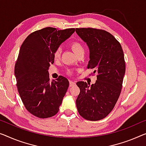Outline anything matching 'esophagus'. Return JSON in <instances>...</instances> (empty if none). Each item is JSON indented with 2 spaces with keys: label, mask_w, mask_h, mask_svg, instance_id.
Wrapping results in <instances>:
<instances>
[{
  "label": "esophagus",
  "mask_w": 146,
  "mask_h": 146,
  "mask_svg": "<svg viewBox=\"0 0 146 146\" xmlns=\"http://www.w3.org/2000/svg\"><path fill=\"white\" fill-rule=\"evenodd\" d=\"M75 85V82L72 81V80H70L69 81V86H73Z\"/></svg>",
  "instance_id": "34e87169"
}]
</instances>
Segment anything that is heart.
I'll return each mask as SVG.
<instances>
[{
    "mask_svg": "<svg viewBox=\"0 0 146 146\" xmlns=\"http://www.w3.org/2000/svg\"><path fill=\"white\" fill-rule=\"evenodd\" d=\"M71 47L72 48L73 51L74 52L76 55H79L80 54H84V47L82 45L81 42H79V41H73L71 42ZM62 52V49L61 47H58L57 48L55 49L54 51V58L55 60H58L61 57V54Z\"/></svg>",
    "mask_w": 146,
    "mask_h": 146,
    "instance_id": "obj_1",
    "label": "heart"
}]
</instances>
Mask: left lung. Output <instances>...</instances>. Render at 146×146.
Masks as SVG:
<instances>
[{"mask_svg": "<svg viewBox=\"0 0 146 146\" xmlns=\"http://www.w3.org/2000/svg\"><path fill=\"white\" fill-rule=\"evenodd\" d=\"M90 51L88 69L98 73L94 84L77 82L80 88L76 105L80 116L88 121H99L111 111L120 96L125 62L121 45L108 31L94 28H76Z\"/></svg>", "mask_w": 146, "mask_h": 146, "instance_id": "left-lung-1", "label": "left lung"}]
</instances>
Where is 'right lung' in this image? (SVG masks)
I'll return each instance as SVG.
<instances>
[{"label":"right lung","mask_w":146,"mask_h":146,"mask_svg":"<svg viewBox=\"0 0 146 146\" xmlns=\"http://www.w3.org/2000/svg\"><path fill=\"white\" fill-rule=\"evenodd\" d=\"M74 32V28H43L28 35L21 46L14 74L21 101L34 116L48 118L59 111L69 80L59 76L50 81L48 69L54 62V51Z\"/></svg>","instance_id":"right-lung-1"}]
</instances>
